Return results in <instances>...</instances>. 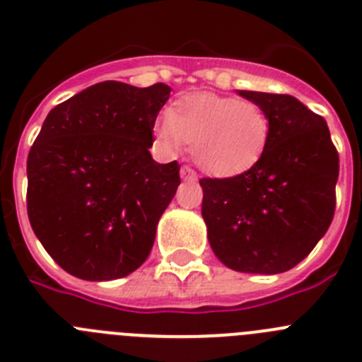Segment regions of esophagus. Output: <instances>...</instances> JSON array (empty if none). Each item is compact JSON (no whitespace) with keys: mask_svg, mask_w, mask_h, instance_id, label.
I'll use <instances>...</instances> for the list:
<instances>
[{"mask_svg":"<svg viewBox=\"0 0 362 362\" xmlns=\"http://www.w3.org/2000/svg\"><path fill=\"white\" fill-rule=\"evenodd\" d=\"M181 177H183L185 181H196L197 174L192 170L190 166H181Z\"/></svg>","mask_w":362,"mask_h":362,"instance_id":"esophagus-1","label":"esophagus"}]
</instances>
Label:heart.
I'll use <instances>...</instances> for the list:
<instances>
[{
	"instance_id": "heart-1",
	"label": "heart",
	"mask_w": 362,
	"mask_h": 362,
	"mask_svg": "<svg viewBox=\"0 0 362 362\" xmlns=\"http://www.w3.org/2000/svg\"><path fill=\"white\" fill-rule=\"evenodd\" d=\"M270 129L267 110L255 101L192 92L175 99L153 134L168 153L190 143L192 159L204 174L235 177L263 158Z\"/></svg>"
}]
</instances>
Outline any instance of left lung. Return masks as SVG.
Segmentation results:
<instances>
[{"instance_id": "8db88e82", "label": "left lung", "mask_w": 362, "mask_h": 362, "mask_svg": "<svg viewBox=\"0 0 362 362\" xmlns=\"http://www.w3.org/2000/svg\"><path fill=\"white\" fill-rule=\"evenodd\" d=\"M270 117L257 165L235 177H203V219L221 263L281 274L300 263L334 219L339 153L326 121L288 94L239 90Z\"/></svg>"}]
</instances>
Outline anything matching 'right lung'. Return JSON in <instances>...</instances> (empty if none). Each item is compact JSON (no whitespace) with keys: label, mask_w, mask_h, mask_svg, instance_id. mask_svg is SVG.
Instances as JSON below:
<instances>
[{"label":"right lung","mask_w":362,"mask_h":362,"mask_svg":"<svg viewBox=\"0 0 362 362\" xmlns=\"http://www.w3.org/2000/svg\"><path fill=\"white\" fill-rule=\"evenodd\" d=\"M170 86L103 81L49 112L27 159V212L50 257L70 276H129L152 250L175 196L177 161L152 159L153 123Z\"/></svg>","instance_id":"right-lung-1"}]
</instances>
